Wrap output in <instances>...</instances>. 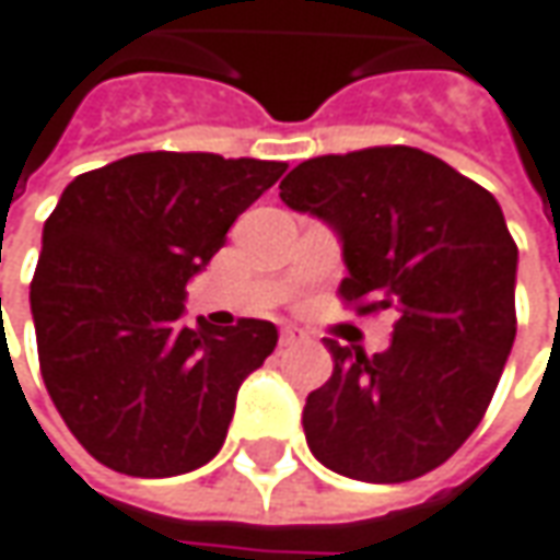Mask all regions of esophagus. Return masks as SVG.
I'll return each mask as SVG.
<instances>
[{"mask_svg": "<svg viewBox=\"0 0 560 560\" xmlns=\"http://www.w3.org/2000/svg\"><path fill=\"white\" fill-rule=\"evenodd\" d=\"M306 338H310V335H306L301 326H281V345H284V348H288V345H301Z\"/></svg>", "mask_w": 560, "mask_h": 560, "instance_id": "34e87169", "label": "esophagus"}]
</instances>
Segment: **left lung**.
Segmentation results:
<instances>
[{"mask_svg":"<svg viewBox=\"0 0 560 560\" xmlns=\"http://www.w3.org/2000/svg\"><path fill=\"white\" fill-rule=\"evenodd\" d=\"M279 197L338 234L341 298L395 313L382 353L326 341L335 370L304 407L313 457L360 482L435 470L479 425L517 335L499 200L413 147L306 159Z\"/></svg>","mask_w":560,"mask_h":560,"instance_id":"obj_1","label":"left lung"}]
</instances>
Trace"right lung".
<instances>
[{"instance_id": "right-lung-1", "label": "right lung", "mask_w": 560, "mask_h": 560, "mask_svg": "<svg viewBox=\"0 0 560 560\" xmlns=\"http://www.w3.org/2000/svg\"><path fill=\"white\" fill-rule=\"evenodd\" d=\"M284 162L137 153L78 175L43 225L31 284L39 373L65 425L128 476L209 464L241 382L276 351L279 328L184 323L187 281Z\"/></svg>"}]
</instances>
